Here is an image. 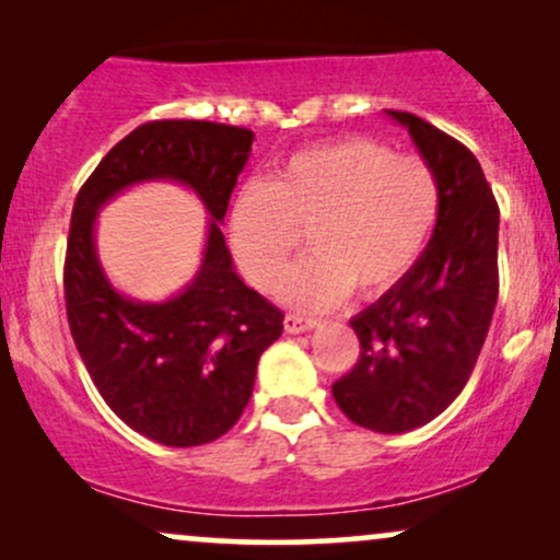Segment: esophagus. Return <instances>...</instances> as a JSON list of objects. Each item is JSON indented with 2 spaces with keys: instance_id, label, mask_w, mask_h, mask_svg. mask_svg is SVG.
Instances as JSON below:
<instances>
[{
  "instance_id": "1",
  "label": "esophagus",
  "mask_w": 560,
  "mask_h": 560,
  "mask_svg": "<svg viewBox=\"0 0 560 560\" xmlns=\"http://www.w3.org/2000/svg\"><path fill=\"white\" fill-rule=\"evenodd\" d=\"M318 320L316 318H307V316H294V313H289L284 318V329L289 334H302V331H311L316 329Z\"/></svg>"
}]
</instances>
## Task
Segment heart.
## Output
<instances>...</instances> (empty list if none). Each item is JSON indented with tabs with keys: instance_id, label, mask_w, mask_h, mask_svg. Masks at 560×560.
<instances>
[{
	"instance_id": "heart-1",
	"label": "heart",
	"mask_w": 560,
	"mask_h": 560,
	"mask_svg": "<svg viewBox=\"0 0 560 560\" xmlns=\"http://www.w3.org/2000/svg\"><path fill=\"white\" fill-rule=\"evenodd\" d=\"M440 182L416 155H392L371 139L307 147L266 186H247L229 210V244L244 279L271 292L298 253L281 300L326 311L350 289L378 298L416 266L440 218Z\"/></svg>"
}]
</instances>
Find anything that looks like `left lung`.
I'll list each match as a JSON object with an SVG mask.
<instances>
[{
	"label": "left lung",
	"instance_id": "obj_1",
	"mask_svg": "<svg viewBox=\"0 0 560 560\" xmlns=\"http://www.w3.org/2000/svg\"><path fill=\"white\" fill-rule=\"evenodd\" d=\"M387 115L434 171L440 218L405 279L350 320L361 358L331 395L358 427L402 434L436 419L477 365L498 302L500 210L468 147L419 115Z\"/></svg>",
	"mask_w": 560,
	"mask_h": 560
}]
</instances>
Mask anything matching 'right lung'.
<instances>
[{
    "mask_svg": "<svg viewBox=\"0 0 560 560\" xmlns=\"http://www.w3.org/2000/svg\"><path fill=\"white\" fill-rule=\"evenodd\" d=\"M253 139L210 120H152L120 139L75 197L62 276L70 334L102 400L160 445L226 434L253 397L262 350L284 329V313L236 276L221 231ZM144 180L189 185L211 213L203 266L165 303L124 299L95 258V213Z\"/></svg>",
    "mask_w": 560,
    "mask_h": 560,
    "instance_id": "right-lung-1",
    "label": "right lung"
}]
</instances>
